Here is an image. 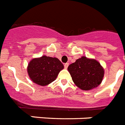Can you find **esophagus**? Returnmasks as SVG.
Returning a JSON list of instances; mask_svg holds the SVG:
<instances>
[{
  "instance_id": "1",
  "label": "esophagus",
  "mask_w": 125,
  "mask_h": 125,
  "mask_svg": "<svg viewBox=\"0 0 125 125\" xmlns=\"http://www.w3.org/2000/svg\"><path fill=\"white\" fill-rule=\"evenodd\" d=\"M68 65H69V64H68V63H65V64H64V68L67 69V68H68Z\"/></svg>"
}]
</instances>
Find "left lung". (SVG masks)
I'll use <instances>...</instances> for the list:
<instances>
[{
    "instance_id": "left-lung-1",
    "label": "left lung",
    "mask_w": 125,
    "mask_h": 125,
    "mask_svg": "<svg viewBox=\"0 0 125 125\" xmlns=\"http://www.w3.org/2000/svg\"><path fill=\"white\" fill-rule=\"evenodd\" d=\"M73 81L83 90H89L101 84L104 76V70L100 63L86 57L76 60L68 67Z\"/></svg>"
}]
</instances>
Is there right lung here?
I'll list each match as a JSON object with an SVG mask.
<instances>
[{
  "mask_svg": "<svg viewBox=\"0 0 125 125\" xmlns=\"http://www.w3.org/2000/svg\"><path fill=\"white\" fill-rule=\"evenodd\" d=\"M63 68V64L57 58L44 55L31 61L28 66V73L35 83L46 86L54 81Z\"/></svg>",
  "mask_w": 125,
  "mask_h": 125,
  "instance_id": "obj_1",
  "label": "right lung"
}]
</instances>
